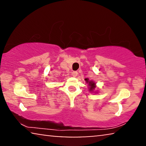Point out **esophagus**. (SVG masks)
I'll return each instance as SVG.
<instances>
[{"mask_svg": "<svg viewBox=\"0 0 146 146\" xmlns=\"http://www.w3.org/2000/svg\"><path fill=\"white\" fill-rule=\"evenodd\" d=\"M78 75V73L77 72V71H73L72 72V75L74 77H76Z\"/></svg>", "mask_w": 146, "mask_h": 146, "instance_id": "esophagus-1", "label": "esophagus"}]
</instances>
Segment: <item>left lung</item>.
Instances as JSON below:
<instances>
[{"mask_svg": "<svg viewBox=\"0 0 146 146\" xmlns=\"http://www.w3.org/2000/svg\"><path fill=\"white\" fill-rule=\"evenodd\" d=\"M86 82L88 83V86H89V90L90 91H93L94 90V88H96V83L92 81V80H89L88 79H85Z\"/></svg>", "mask_w": 146, "mask_h": 146, "instance_id": "left-lung-1", "label": "left lung"}]
</instances>
